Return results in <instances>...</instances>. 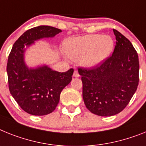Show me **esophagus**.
Masks as SVG:
<instances>
[{"label":"esophagus","mask_w":146,"mask_h":146,"mask_svg":"<svg viewBox=\"0 0 146 146\" xmlns=\"http://www.w3.org/2000/svg\"><path fill=\"white\" fill-rule=\"evenodd\" d=\"M73 76L74 77H79L80 76V75H79V73H78V70H74V72H73Z\"/></svg>","instance_id":"34e87169"}]
</instances>
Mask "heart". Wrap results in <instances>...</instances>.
I'll return each mask as SVG.
<instances>
[{"instance_id":"b5f03b06","label":"heart","mask_w":146,"mask_h":146,"mask_svg":"<svg viewBox=\"0 0 146 146\" xmlns=\"http://www.w3.org/2000/svg\"><path fill=\"white\" fill-rule=\"evenodd\" d=\"M64 47L70 59L81 60L82 65L90 68L110 56L114 49V41L108 35H88L67 40Z\"/></svg>"}]
</instances>
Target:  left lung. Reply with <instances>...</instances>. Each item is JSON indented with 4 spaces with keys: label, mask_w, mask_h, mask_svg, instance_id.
I'll return each instance as SVG.
<instances>
[{
    "label": "left lung",
    "mask_w": 146,
    "mask_h": 146,
    "mask_svg": "<svg viewBox=\"0 0 146 146\" xmlns=\"http://www.w3.org/2000/svg\"><path fill=\"white\" fill-rule=\"evenodd\" d=\"M115 49L110 57L93 68H78L82 96L92 113L111 116L126 108L139 84V59L131 42L117 30Z\"/></svg>",
    "instance_id": "8db88e82"
}]
</instances>
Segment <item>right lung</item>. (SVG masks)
I'll return each instance as SVG.
<instances>
[{"label": "right lung", "mask_w": 146, "mask_h": 146, "mask_svg": "<svg viewBox=\"0 0 146 146\" xmlns=\"http://www.w3.org/2000/svg\"><path fill=\"white\" fill-rule=\"evenodd\" d=\"M61 31L48 26L32 28L14 43L9 55L6 71L10 93L21 109L30 115H45L55 110L61 92L71 82L73 69L64 73L52 70L48 66L29 69L23 60L24 47Z\"/></svg>", "instance_id": "obj_1"}]
</instances>
